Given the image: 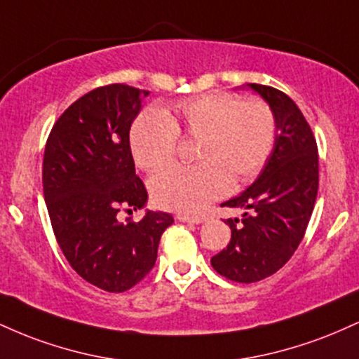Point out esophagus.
Here are the masks:
<instances>
[{
  "label": "esophagus",
  "mask_w": 359,
  "mask_h": 359,
  "mask_svg": "<svg viewBox=\"0 0 359 359\" xmlns=\"http://www.w3.org/2000/svg\"><path fill=\"white\" fill-rule=\"evenodd\" d=\"M177 219L182 222H192V224H199V222H203V217L201 216H189V214H177Z\"/></svg>",
  "instance_id": "esophagus-1"
}]
</instances>
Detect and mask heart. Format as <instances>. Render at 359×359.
<instances>
[{
    "label": "heart",
    "instance_id": "b5f03b06",
    "mask_svg": "<svg viewBox=\"0 0 359 359\" xmlns=\"http://www.w3.org/2000/svg\"><path fill=\"white\" fill-rule=\"evenodd\" d=\"M275 130V114L265 101L211 93L175 102L167 114L145 111L133 123L130 142L137 165L158 172L174 163L179 133L199 140V165L168 168L150 182L156 204L194 214L224 196L231 179L245 182L262 170Z\"/></svg>",
    "mask_w": 359,
    "mask_h": 359
}]
</instances>
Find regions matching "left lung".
<instances>
[{
  "label": "left lung",
  "mask_w": 359,
  "mask_h": 359,
  "mask_svg": "<svg viewBox=\"0 0 359 359\" xmlns=\"http://www.w3.org/2000/svg\"><path fill=\"white\" fill-rule=\"evenodd\" d=\"M275 114L273 151L258 179L221 205L243 209L228 219L231 240L211 258L212 269L228 280L253 283L270 277L292 258L306 234L319 189V155L302 111L282 90L248 84Z\"/></svg>",
  "instance_id": "1"
}]
</instances>
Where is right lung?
<instances>
[{
    "label": "right lung",
    "instance_id": "add662e5",
    "mask_svg": "<svg viewBox=\"0 0 359 359\" xmlns=\"http://www.w3.org/2000/svg\"><path fill=\"white\" fill-rule=\"evenodd\" d=\"M148 94L126 84L93 89L60 114L45 145L43 196L62 253L86 282L114 294L150 273L160 236L174 222L160 211L118 219L148 199L130 148Z\"/></svg>",
    "mask_w": 359,
    "mask_h": 359
}]
</instances>
